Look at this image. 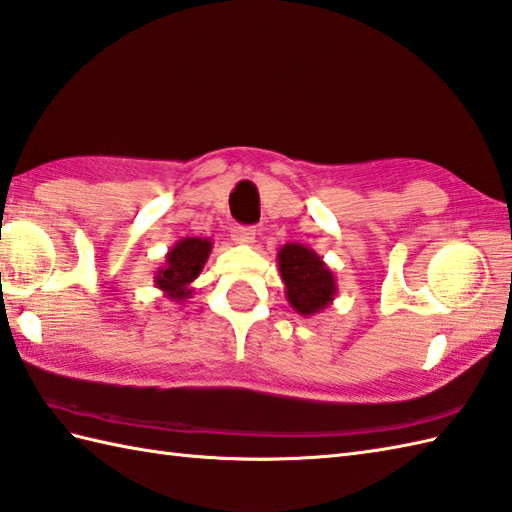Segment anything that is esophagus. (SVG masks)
Listing matches in <instances>:
<instances>
[{"label":"esophagus","instance_id":"1","mask_svg":"<svg viewBox=\"0 0 512 512\" xmlns=\"http://www.w3.org/2000/svg\"><path fill=\"white\" fill-rule=\"evenodd\" d=\"M257 231L253 227H235L233 229V242L235 244H253Z\"/></svg>","mask_w":512,"mask_h":512}]
</instances>
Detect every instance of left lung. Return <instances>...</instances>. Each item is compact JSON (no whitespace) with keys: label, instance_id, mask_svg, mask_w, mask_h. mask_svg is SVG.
I'll return each instance as SVG.
<instances>
[{"label":"left lung","instance_id":"8db88e82","mask_svg":"<svg viewBox=\"0 0 512 512\" xmlns=\"http://www.w3.org/2000/svg\"><path fill=\"white\" fill-rule=\"evenodd\" d=\"M285 299L301 316L323 312L336 299L338 283L334 272L312 248L303 244H283L277 253Z\"/></svg>","mask_w":512,"mask_h":512}]
</instances>
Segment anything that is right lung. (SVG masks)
Here are the masks:
<instances>
[{
  "label": "right lung",
  "instance_id": "obj_1",
  "mask_svg": "<svg viewBox=\"0 0 512 512\" xmlns=\"http://www.w3.org/2000/svg\"><path fill=\"white\" fill-rule=\"evenodd\" d=\"M213 242L209 237H183L178 240L168 255L165 264L154 272V288H159L163 296L174 303H183L192 296V283L205 268L211 255Z\"/></svg>",
  "mask_w": 512,
  "mask_h": 512
}]
</instances>
